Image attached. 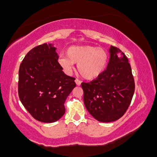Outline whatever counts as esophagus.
Masks as SVG:
<instances>
[{
  "mask_svg": "<svg viewBox=\"0 0 157 157\" xmlns=\"http://www.w3.org/2000/svg\"><path fill=\"white\" fill-rule=\"evenodd\" d=\"M75 82H76L77 86H80L81 84V81L80 80H78V79H76V80H75Z\"/></svg>",
  "mask_w": 157,
  "mask_h": 157,
  "instance_id": "34e87169",
  "label": "esophagus"
}]
</instances>
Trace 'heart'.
Here are the masks:
<instances>
[{"mask_svg":"<svg viewBox=\"0 0 157 157\" xmlns=\"http://www.w3.org/2000/svg\"><path fill=\"white\" fill-rule=\"evenodd\" d=\"M66 56H61L59 63L65 72L70 74L74 64H77V70L85 79L92 80L104 71L109 60V55L105 49L93 46H74L66 51Z\"/></svg>","mask_w":157,"mask_h":157,"instance_id":"heart-1","label":"heart"}]
</instances>
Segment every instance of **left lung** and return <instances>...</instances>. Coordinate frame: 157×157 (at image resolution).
I'll use <instances>...</instances> for the list:
<instances>
[{"label":"left lung","mask_w":157,"mask_h":157,"mask_svg":"<svg viewBox=\"0 0 157 157\" xmlns=\"http://www.w3.org/2000/svg\"><path fill=\"white\" fill-rule=\"evenodd\" d=\"M110 55L106 69L94 80L81 83L86 109L102 122L122 117L130 105L135 90L131 67L125 54L111 46Z\"/></svg>","instance_id":"obj_1"}]
</instances>
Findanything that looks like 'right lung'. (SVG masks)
<instances>
[{"label": "right lung", "mask_w": 157, "mask_h": 157, "mask_svg": "<svg viewBox=\"0 0 157 157\" xmlns=\"http://www.w3.org/2000/svg\"><path fill=\"white\" fill-rule=\"evenodd\" d=\"M55 50L51 44L36 46L26 54L19 68L20 100L32 117L42 122L62 117L64 102L76 86L75 77L62 71Z\"/></svg>", "instance_id": "right-lung-1"}]
</instances>
